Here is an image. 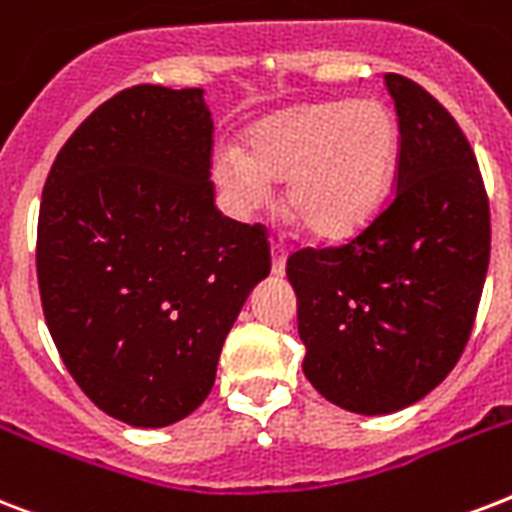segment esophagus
<instances>
[{
	"instance_id": "obj_1",
	"label": "esophagus",
	"mask_w": 512,
	"mask_h": 512,
	"mask_svg": "<svg viewBox=\"0 0 512 512\" xmlns=\"http://www.w3.org/2000/svg\"><path fill=\"white\" fill-rule=\"evenodd\" d=\"M271 255V271L276 273V276H282L284 268H287V244H282V241H271Z\"/></svg>"
}]
</instances>
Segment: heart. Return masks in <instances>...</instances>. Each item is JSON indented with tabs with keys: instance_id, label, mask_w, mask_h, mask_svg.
Masks as SVG:
<instances>
[{
	"instance_id": "heart-1",
	"label": "heart",
	"mask_w": 512,
	"mask_h": 512,
	"mask_svg": "<svg viewBox=\"0 0 512 512\" xmlns=\"http://www.w3.org/2000/svg\"><path fill=\"white\" fill-rule=\"evenodd\" d=\"M400 150V128L381 101L311 104L257 123L247 150L214 155V179L239 209L284 177V204L319 239H349L384 204Z\"/></svg>"
}]
</instances>
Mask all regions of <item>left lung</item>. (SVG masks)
Listing matches in <instances>:
<instances>
[{
    "mask_svg": "<svg viewBox=\"0 0 512 512\" xmlns=\"http://www.w3.org/2000/svg\"><path fill=\"white\" fill-rule=\"evenodd\" d=\"M400 150L381 212L335 247L287 257L303 373L351 413H392L429 395L473 333L491 252L489 195L443 104L384 74Z\"/></svg>",
    "mask_w": 512,
    "mask_h": 512,
    "instance_id": "left-lung-1",
    "label": "left lung"
}]
</instances>
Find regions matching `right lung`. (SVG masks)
Returning a JSON list of instances; mask_svg holds the SVG:
<instances>
[{"mask_svg": "<svg viewBox=\"0 0 512 512\" xmlns=\"http://www.w3.org/2000/svg\"><path fill=\"white\" fill-rule=\"evenodd\" d=\"M204 91L134 85L53 161L37 222L45 322L77 386L131 427L185 419L225 335L271 271L263 222L214 206Z\"/></svg>", "mask_w": 512, "mask_h": 512, "instance_id": "right-lung-1", "label": "right lung"}]
</instances>
